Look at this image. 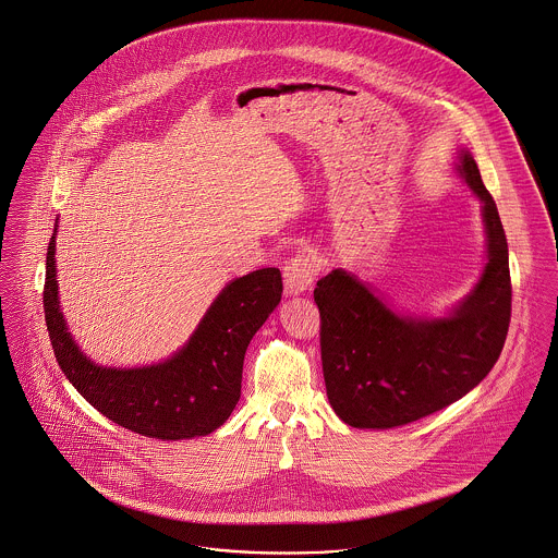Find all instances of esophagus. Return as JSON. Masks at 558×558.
Returning a JSON list of instances; mask_svg holds the SVG:
<instances>
[{
    "label": "esophagus",
    "mask_w": 558,
    "mask_h": 558,
    "mask_svg": "<svg viewBox=\"0 0 558 558\" xmlns=\"http://www.w3.org/2000/svg\"><path fill=\"white\" fill-rule=\"evenodd\" d=\"M282 276L289 294L307 291L316 280V262L307 253H299L282 267Z\"/></svg>",
    "instance_id": "34e87169"
}]
</instances>
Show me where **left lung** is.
Listing matches in <instances>:
<instances>
[{
    "label": "left lung",
    "mask_w": 558,
    "mask_h": 558,
    "mask_svg": "<svg viewBox=\"0 0 558 558\" xmlns=\"http://www.w3.org/2000/svg\"><path fill=\"white\" fill-rule=\"evenodd\" d=\"M460 160V173L483 203L487 266L450 318H401L343 269L314 291L326 393L347 425L421 421L464 398L502 353L512 310L505 228L477 162L469 153Z\"/></svg>",
    "instance_id": "1"
}]
</instances>
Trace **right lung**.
Listing matches in <instances>:
<instances>
[{
    "label": "right lung",
    "mask_w": 558,
    "mask_h": 558,
    "mask_svg": "<svg viewBox=\"0 0 558 558\" xmlns=\"http://www.w3.org/2000/svg\"><path fill=\"white\" fill-rule=\"evenodd\" d=\"M53 239L46 257V326L58 366L83 399L112 423L162 441L209 435L223 425L239 403L246 347L282 299L280 269L264 267L230 282L171 360L132 371L100 368L66 332L58 307Z\"/></svg>",
    "instance_id": "1"
}]
</instances>
